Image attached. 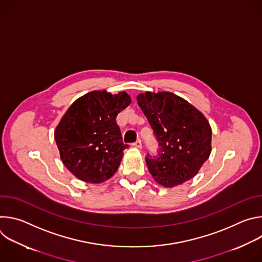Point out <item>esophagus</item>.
Wrapping results in <instances>:
<instances>
[{
    "label": "esophagus",
    "instance_id": "1",
    "mask_svg": "<svg viewBox=\"0 0 262 262\" xmlns=\"http://www.w3.org/2000/svg\"><path fill=\"white\" fill-rule=\"evenodd\" d=\"M134 146H135L136 148H139V149H141V148H142V143H141V140H137V141L134 143Z\"/></svg>",
    "mask_w": 262,
    "mask_h": 262
}]
</instances>
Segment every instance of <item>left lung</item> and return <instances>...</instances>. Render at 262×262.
Masks as SVG:
<instances>
[{
	"instance_id": "obj_1",
	"label": "left lung",
	"mask_w": 262,
	"mask_h": 262,
	"mask_svg": "<svg viewBox=\"0 0 262 262\" xmlns=\"http://www.w3.org/2000/svg\"><path fill=\"white\" fill-rule=\"evenodd\" d=\"M137 101L160 142L158 158L146 164L154 179L174 188L195 177L211 152V127L201 112L168 91H146Z\"/></svg>"
}]
</instances>
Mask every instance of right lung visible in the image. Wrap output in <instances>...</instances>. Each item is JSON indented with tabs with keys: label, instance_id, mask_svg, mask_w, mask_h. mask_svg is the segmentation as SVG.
Returning <instances> with one entry per match:
<instances>
[{
	"label": "right lung",
	"instance_id": "obj_1",
	"mask_svg": "<svg viewBox=\"0 0 262 262\" xmlns=\"http://www.w3.org/2000/svg\"><path fill=\"white\" fill-rule=\"evenodd\" d=\"M130 102L125 91L94 90L65 112L55 128V141L63 165L78 179L101 183L117 172L127 145L116 117Z\"/></svg>",
	"mask_w": 262,
	"mask_h": 262
}]
</instances>
